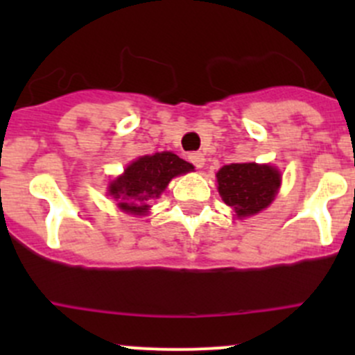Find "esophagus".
Returning a JSON list of instances; mask_svg holds the SVG:
<instances>
[{"instance_id": "1", "label": "esophagus", "mask_w": 355, "mask_h": 355, "mask_svg": "<svg viewBox=\"0 0 355 355\" xmlns=\"http://www.w3.org/2000/svg\"><path fill=\"white\" fill-rule=\"evenodd\" d=\"M189 161H191L196 168H202L204 164L202 153H191V155H189Z\"/></svg>"}]
</instances>
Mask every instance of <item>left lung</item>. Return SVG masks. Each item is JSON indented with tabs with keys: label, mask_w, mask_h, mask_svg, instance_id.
Segmentation results:
<instances>
[{
	"label": "left lung",
	"mask_w": 355,
	"mask_h": 355,
	"mask_svg": "<svg viewBox=\"0 0 355 355\" xmlns=\"http://www.w3.org/2000/svg\"><path fill=\"white\" fill-rule=\"evenodd\" d=\"M216 178L221 199L234 207L239 218L252 216L270 206L282 180L273 166L256 163L227 164Z\"/></svg>",
	"instance_id": "obj_1"
}]
</instances>
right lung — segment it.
Here are the masks:
<instances>
[{"label":"right lung","mask_w":355,"mask_h":355,"mask_svg":"<svg viewBox=\"0 0 355 355\" xmlns=\"http://www.w3.org/2000/svg\"><path fill=\"white\" fill-rule=\"evenodd\" d=\"M194 170L191 163L173 153H156L142 156L127 166L125 173L110 185V194L118 199V206L135 214L148 211V200L159 198L173 177Z\"/></svg>","instance_id":"obj_1"}]
</instances>
